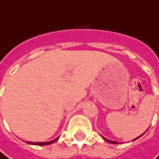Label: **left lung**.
I'll use <instances>...</instances> for the list:
<instances>
[{
  "instance_id": "8db88e82",
  "label": "left lung",
  "mask_w": 159,
  "mask_h": 159,
  "mask_svg": "<svg viewBox=\"0 0 159 159\" xmlns=\"http://www.w3.org/2000/svg\"><path fill=\"white\" fill-rule=\"evenodd\" d=\"M103 139H105L106 141H108V142H110V143H112V144H118L116 141H111V140H109V139H105V138H103ZM137 139H138V138H137ZM135 139H133V140H135Z\"/></svg>"
}]
</instances>
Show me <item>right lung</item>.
<instances>
[{"label":"right lung","mask_w":159,"mask_h":159,"mask_svg":"<svg viewBox=\"0 0 159 159\" xmlns=\"http://www.w3.org/2000/svg\"><path fill=\"white\" fill-rule=\"evenodd\" d=\"M58 139V138H57ZM57 139H54V140H52V141H48V142H36V143H34V142H28L29 144H32V145H38V146H44V145H49L53 143V142H55Z\"/></svg>","instance_id":"right-lung-1"}]
</instances>
